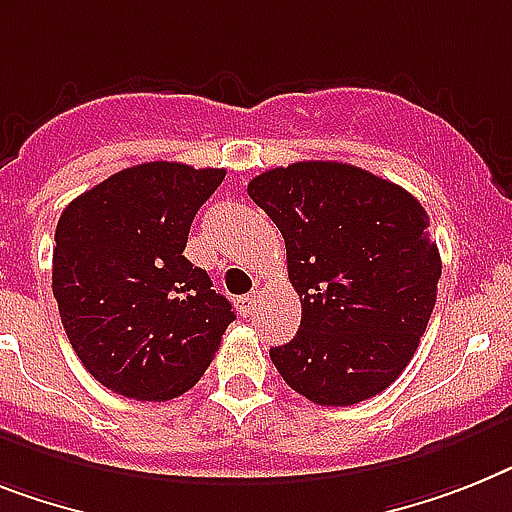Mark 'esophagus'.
Returning <instances> with one entry per match:
<instances>
[{"instance_id":"obj_1","label":"esophagus","mask_w":512,"mask_h":512,"mask_svg":"<svg viewBox=\"0 0 512 512\" xmlns=\"http://www.w3.org/2000/svg\"><path fill=\"white\" fill-rule=\"evenodd\" d=\"M259 303H261V293L259 290H253V293L240 298V311H243V316H253L256 314V308H259Z\"/></svg>"}]
</instances>
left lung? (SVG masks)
<instances>
[{
    "label": "left lung",
    "mask_w": 512,
    "mask_h": 512,
    "mask_svg": "<svg viewBox=\"0 0 512 512\" xmlns=\"http://www.w3.org/2000/svg\"><path fill=\"white\" fill-rule=\"evenodd\" d=\"M285 238L298 335L269 350L298 395L353 405L411 363L442 277L429 214L400 185L342 162H295L248 183Z\"/></svg>",
    "instance_id": "8db88e82"
}]
</instances>
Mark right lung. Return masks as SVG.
<instances>
[{
    "instance_id": "right-lung-1",
    "label": "right lung",
    "mask_w": 512,
    "mask_h": 512,
    "mask_svg": "<svg viewBox=\"0 0 512 512\" xmlns=\"http://www.w3.org/2000/svg\"><path fill=\"white\" fill-rule=\"evenodd\" d=\"M225 170L146 162L67 204L52 290L88 374L133 400H172L204 377L232 303L183 256L190 222Z\"/></svg>"
}]
</instances>
